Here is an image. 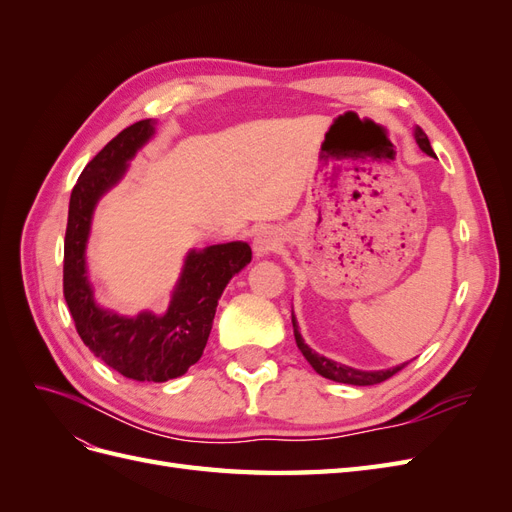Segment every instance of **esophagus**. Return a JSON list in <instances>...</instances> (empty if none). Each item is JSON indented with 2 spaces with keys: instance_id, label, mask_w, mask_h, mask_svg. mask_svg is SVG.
<instances>
[{
  "instance_id": "34e87169",
  "label": "esophagus",
  "mask_w": 512,
  "mask_h": 512,
  "mask_svg": "<svg viewBox=\"0 0 512 512\" xmlns=\"http://www.w3.org/2000/svg\"><path fill=\"white\" fill-rule=\"evenodd\" d=\"M282 245V237L277 235V230L267 228V230H260L258 235L254 237V254L260 256H267L271 252H275L277 247Z\"/></svg>"
}]
</instances>
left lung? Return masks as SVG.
Here are the masks:
<instances>
[{
  "instance_id": "obj_1",
  "label": "left lung",
  "mask_w": 512,
  "mask_h": 512,
  "mask_svg": "<svg viewBox=\"0 0 512 512\" xmlns=\"http://www.w3.org/2000/svg\"><path fill=\"white\" fill-rule=\"evenodd\" d=\"M414 138H416L418 147H421V149L427 153V156L436 158V153H433V149H431V145H429V138H427V134H425L421 128L414 130ZM292 329H294V339H297V346H299V350L303 352L307 363L312 365L322 378H329V380H333V382H344V384H354V386L380 384V382H384V380H389L391 376H395L397 371H401V369H404V367L408 365V363H401V365H397V367L378 369V371L354 369V367L342 365V363H337V361H331V359H327V356H322V354H318V352H314L312 348H309V346L303 342V337H301V333H299V324H297V318H294V314H292Z\"/></svg>"
}]
</instances>
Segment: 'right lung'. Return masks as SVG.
<instances>
[{"label":"right lung","instance_id":"obj_1","mask_svg":"<svg viewBox=\"0 0 512 512\" xmlns=\"http://www.w3.org/2000/svg\"><path fill=\"white\" fill-rule=\"evenodd\" d=\"M153 132L151 119L136 121L85 166L70 196L64 241V297L76 333L100 361L136 382L179 378L203 356L226 284L252 260V247L243 241L192 250L164 316L128 318L96 303L85 265L91 215Z\"/></svg>","mask_w":512,"mask_h":512}]
</instances>
